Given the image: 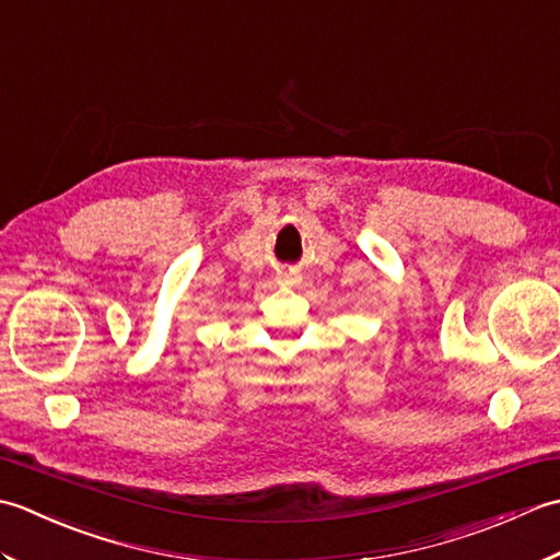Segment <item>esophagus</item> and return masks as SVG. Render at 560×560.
I'll return each mask as SVG.
<instances>
[{"mask_svg": "<svg viewBox=\"0 0 560 560\" xmlns=\"http://www.w3.org/2000/svg\"><path fill=\"white\" fill-rule=\"evenodd\" d=\"M283 283H293V277H291V273H283Z\"/></svg>", "mask_w": 560, "mask_h": 560, "instance_id": "34e87169", "label": "esophagus"}]
</instances>
